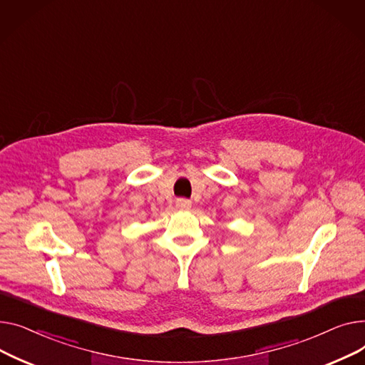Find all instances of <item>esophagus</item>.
<instances>
[{
    "label": "esophagus",
    "instance_id": "34e87169",
    "mask_svg": "<svg viewBox=\"0 0 365 365\" xmlns=\"http://www.w3.org/2000/svg\"><path fill=\"white\" fill-rule=\"evenodd\" d=\"M175 206H177L178 209H181V210H188V209L191 207V202L187 200V199H178L177 203H175Z\"/></svg>",
    "mask_w": 365,
    "mask_h": 365
}]
</instances>
